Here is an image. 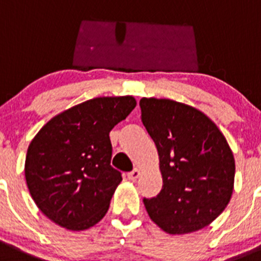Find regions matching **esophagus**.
Returning <instances> with one entry per match:
<instances>
[{
  "mask_svg": "<svg viewBox=\"0 0 261 261\" xmlns=\"http://www.w3.org/2000/svg\"><path fill=\"white\" fill-rule=\"evenodd\" d=\"M140 174H142V171H140V170H139V169H134L133 171L128 172L127 177H128V179H130V180H133V181H135V180L138 179L139 176H140Z\"/></svg>",
  "mask_w": 261,
  "mask_h": 261,
  "instance_id": "34e87169",
  "label": "esophagus"
}]
</instances>
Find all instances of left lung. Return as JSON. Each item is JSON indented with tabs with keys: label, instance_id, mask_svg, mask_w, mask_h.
<instances>
[{
	"label": "left lung",
	"instance_id": "1",
	"mask_svg": "<svg viewBox=\"0 0 261 261\" xmlns=\"http://www.w3.org/2000/svg\"><path fill=\"white\" fill-rule=\"evenodd\" d=\"M143 125L160 155L164 186L144 198L149 218L170 234L213 223L229 203L234 157L218 126L198 109L170 99L143 97Z\"/></svg>",
	"mask_w": 261,
	"mask_h": 261
}]
</instances>
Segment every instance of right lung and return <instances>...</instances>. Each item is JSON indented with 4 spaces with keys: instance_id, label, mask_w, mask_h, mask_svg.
<instances>
[{
    "instance_id": "1",
    "label": "right lung",
    "mask_w": 261,
    "mask_h": 261,
    "mask_svg": "<svg viewBox=\"0 0 261 261\" xmlns=\"http://www.w3.org/2000/svg\"><path fill=\"white\" fill-rule=\"evenodd\" d=\"M136 107L133 96H103L51 118L25 157L29 193L41 213L69 230H85L107 214L122 180L111 166L109 133Z\"/></svg>"
}]
</instances>
